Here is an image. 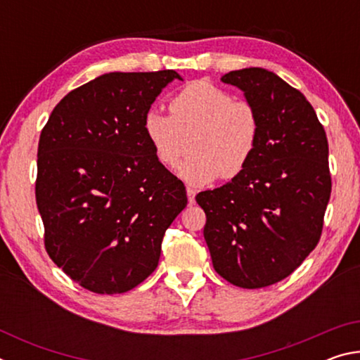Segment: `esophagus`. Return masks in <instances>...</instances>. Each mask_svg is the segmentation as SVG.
<instances>
[{"label": "esophagus", "mask_w": 360, "mask_h": 360, "mask_svg": "<svg viewBox=\"0 0 360 360\" xmlns=\"http://www.w3.org/2000/svg\"><path fill=\"white\" fill-rule=\"evenodd\" d=\"M186 191H187V200H188V203L193 205V203H195V191H193L192 187H187Z\"/></svg>", "instance_id": "esophagus-1"}]
</instances>
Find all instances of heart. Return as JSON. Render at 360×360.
I'll use <instances>...</instances> for the list:
<instances>
[{
  "label": "heart",
  "mask_w": 360,
  "mask_h": 360,
  "mask_svg": "<svg viewBox=\"0 0 360 360\" xmlns=\"http://www.w3.org/2000/svg\"><path fill=\"white\" fill-rule=\"evenodd\" d=\"M144 131L165 168L178 167L192 148L179 176L188 184L205 186L219 174L235 178L248 167L259 144L260 117L249 101L236 100L208 81H197L172 96L169 114L150 109Z\"/></svg>",
  "instance_id": "obj_1"
}]
</instances>
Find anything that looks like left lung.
I'll list each match as a JSON object with an SVG mask.
<instances>
[{"label": "left lung", "instance_id": "1", "mask_svg": "<svg viewBox=\"0 0 360 360\" xmlns=\"http://www.w3.org/2000/svg\"><path fill=\"white\" fill-rule=\"evenodd\" d=\"M222 82L257 109L259 144L240 174L195 200L214 270L238 288L260 289L288 278L318 246L332 192L328 143L313 106L275 72L245 68Z\"/></svg>", "mask_w": 360, "mask_h": 360}]
</instances>
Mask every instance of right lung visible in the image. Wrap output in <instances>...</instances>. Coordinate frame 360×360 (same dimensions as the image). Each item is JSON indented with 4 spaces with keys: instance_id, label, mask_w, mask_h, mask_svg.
Wrapping results in <instances>:
<instances>
[{
    "instance_id": "right-lung-1",
    "label": "right lung",
    "mask_w": 360,
    "mask_h": 360,
    "mask_svg": "<svg viewBox=\"0 0 360 360\" xmlns=\"http://www.w3.org/2000/svg\"><path fill=\"white\" fill-rule=\"evenodd\" d=\"M173 79V70L108 72L63 96L41 131L34 192L46 251L95 294L141 284L187 205L184 184L158 163L144 131Z\"/></svg>"
}]
</instances>
